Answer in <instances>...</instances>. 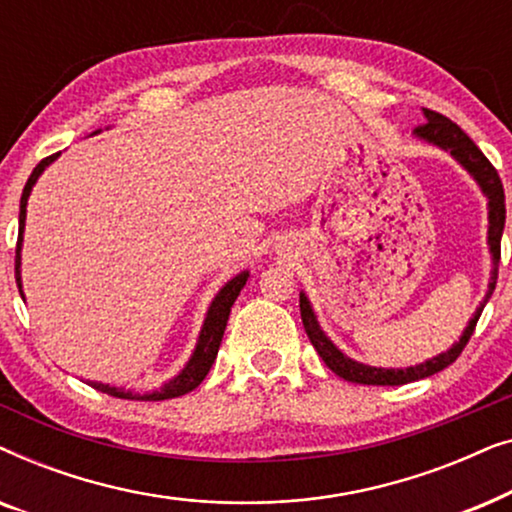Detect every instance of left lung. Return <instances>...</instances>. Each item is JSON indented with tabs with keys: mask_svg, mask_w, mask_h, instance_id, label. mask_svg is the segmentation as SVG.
Instances as JSON below:
<instances>
[{
	"mask_svg": "<svg viewBox=\"0 0 512 512\" xmlns=\"http://www.w3.org/2000/svg\"><path fill=\"white\" fill-rule=\"evenodd\" d=\"M422 111H424L426 123L417 125L415 135L419 139H424V142L440 146V149H445L447 153H450V156L457 160V163L464 167V170L471 174L475 181H478L482 193L487 195V209H489L487 244H489V254H492V263H494L492 279H489V289H487L485 300H482L478 310H475L473 319L468 321V326L464 328V333H461L459 342H454L447 352L433 356V359L419 363V366H410V368H373V366H363V363L349 359V356L342 354L340 349L326 338V333L321 331L317 317H314L310 300H307L305 293H300V317H303L307 338H310V342L314 345V349H317V354L321 356V359H324L326 366L347 382L382 384V387H387L389 384V387H398V384L424 380V377L440 373V370L457 361V356L464 352L466 342L471 340L475 324H478L482 307H485L487 300L492 298L494 286H496V275H499V261H501V235H503V226H506V195H503V184L499 179V172L494 170V165L485 158V153L475 146L473 139L468 137L457 123H452L450 118L438 114V111H431V109H422Z\"/></svg>",
	"mask_w": 512,
	"mask_h": 512,
	"instance_id": "1",
	"label": "left lung"
}]
</instances>
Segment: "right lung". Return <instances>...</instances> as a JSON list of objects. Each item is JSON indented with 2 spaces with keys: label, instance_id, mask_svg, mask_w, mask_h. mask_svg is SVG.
Here are the masks:
<instances>
[{
  "label": "right lung",
  "instance_id": "obj_1",
  "mask_svg": "<svg viewBox=\"0 0 512 512\" xmlns=\"http://www.w3.org/2000/svg\"><path fill=\"white\" fill-rule=\"evenodd\" d=\"M58 156H60V153H55V156H48V158L41 160L37 167H34L30 179H27V184L23 188V195H20V216H18L20 223H18V244H16V282H18L20 296H23V282H20V247H23L27 198H30L32 186L37 184L41 172H44L46 167L51 165ZM247 279H249V272L244 270L237 277L230 279V282L223 286L219 293H216V298L212 300V305H209V310H207L205 324H202V331H200L198 345H195V349H193V356L188 359L184 370H181L177 377H172L170 382L163 384V387H160L158 391H153V394L139 396V394H132V391L109 387V384H102V382H90V387L100 389L102 394H109V396H116V398H142V401H165V398H177V396L188 394V391H193L202 380H205L209 368H212V363L216 359V354H219L223 331H226V324H228V317H230V307H233L237 296H240V291L244 289V284H247Z\"/></svg>",
  "mask_w": 512,
  "mask_h": 512
}]
</instances>
